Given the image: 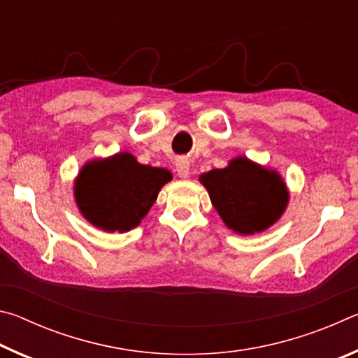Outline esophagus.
<instances>
[{
    "mask_svg": "<svg viewBox=\"0 0 358 358\" xmlns=\"http://www.w3.org/2000/svg\"><path fill=\"white\" fill-rule=\"evenodd\" d=\"M175 166H177L178 177L181 178L189 177V161H187L186 157H178V159L175 161Z\"/></svg>",
    "mask_w": 358,
    "mask_h": 358,
    "instance_id": "esophagus-1",
    "label": "esophagus"
}]
</instances>
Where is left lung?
<instances>
[{"mask_svg":"<svg viewBox=\"0 0 358 358\" xmlns=\"http://www.w3.org/2000/svg\"><path fill=\"white\" fill-rule=\"evenodd\" d=\"M201 181L226 226L238 234L252 235L270 227L289 201L280 175L246 157H235L227 167L203 173Z\"/></svg>","mask_w":358,"mask_h":358,"instance_id":"8db88e82","label":"left lung"}]
</instances>
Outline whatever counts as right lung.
<instances>
[{
    "instance_id": "add662e5",
    "label": "right lung",
    "mask_w": 358,
    "mask_h": 358,
    "mask_svg": "<svg viewBox=\"0 0 358 358\" xmlns=\"http://www.w3.org/2000/svg\"><path fill=\"white\" fill-rule=\"evenodd\" d=\"M172 175L166 169L138 164L129 153L88 162L76 183L83 216L106 232H128L142 221L157 192Z\"/></svg>"
}]
</instances>
